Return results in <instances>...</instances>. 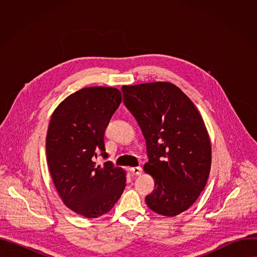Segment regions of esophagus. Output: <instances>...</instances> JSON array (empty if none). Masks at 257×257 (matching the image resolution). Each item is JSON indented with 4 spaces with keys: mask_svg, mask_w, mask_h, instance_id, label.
Returning a JSON list of instances; mask_svg holds the SVG:
<instances>
[{
    "mask_svg": "<svg viewBox=\"0 0 257 257\" xmlns=\"http://www.w3.org/2000/svg\"><path fill=\"white\" fill-rule=\"evenodd\" d=\"M129 171H130V173H131L132 175H136V176H139V175H141V173H142V169H141L140 167L130 168Z\"/></svg>",
    "mask_w": 257,
    "mask_h": 257,
    "instance_id": "esophagus-1",
    "label": "esophagus"
}]
</instances>
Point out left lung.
Returning <instances> with one entry per match:
<instances>
[{
    "mask_svg": "<svg viewBox=\"0 0 257 257\" xmlns=\"http://www.w3.org/2000/svg\"><path fill=\"white\" fill-rule=\"evenodd\" d=\"M122 92L146 141L144 172L155 180L146 204L165 216L187 210L204 189L211 166L210 140L198 109L170 82L124 85Z\"/></svg>",
    "mask_w": 257,
    "mask_h": 257,
    "instance_id": "obj_1",
    "label": "left lung"
}]
</instances>
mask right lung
Segmentation results:
<instances>
[{
  "instance_id": "1",
  "label": "right lung",
  "mask_w": 257,
  "mask_h": 257,
  "mask_svg": "<svg viewBox=\"0 0 257 257\" xmlns=\"http://www.w3.org/2000/svg\"><path fill=\"white\" fill-rule=\"evenodd\" d=\"M122 101L115 87L93 86L67 96L54 111L46 139L49 170L64 204L77 214L98 217L111 210L126 186V173L107 158L103 135Z\"/></svg>"
}]
</instances>
